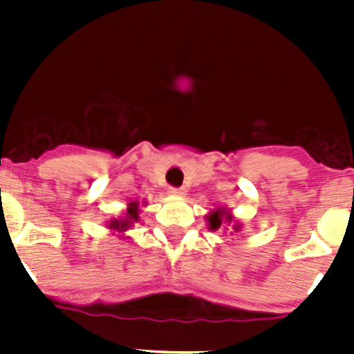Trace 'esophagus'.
<instances>
[{"mask_svg":"<svg viewBox=\"0 0 354 354\" xmlns=\"http://www.w3.org/2000/svg\"><path fill=\"white\" fill-rule=\"evenodd\" d=\"M168 193H170L171 196H184L186 195V187H170Z\"/></svg>","mask_w":354,"mask_h":354,"instance_id":"34e87169","label":"esophagus"}]
</instances>
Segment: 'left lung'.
<instances>
[{"label": "left lung", "instance_id": "left-lung-1", "mask_svg": "<svg viewBox=\"0 0 354 354\" xmlns=\"http://www.w3.org/2000/svg\"><path fill=\"white\" fill-rule=\"evenodd\" d=\"M207 223H209V228H211V230H218V228H221L223 225H230L234 232H239L241 230L239 221L234 220L232 212L225 207L214 209V211L207 216Z\"/></svg>", "mask_w": 354, "mask_h": 354}]
</instances>
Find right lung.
Returning <instances> with one entry per match:
<instances>
[{
	"mask_svg": "<svg viewBox=\"0 0 354 354\" xmlns=\"http://www.w3.org/2000/svg\"><path fill=\"white\" fill-rule=\"evenodd\" d=\"M138 220H140V204L138 202H129V204H127L126 212H124V216L109 220L108 228L109 230H113V232L124 234V232H127V230H129V228L133 227V225L136 223Z\"/></svg>",
	"mask_w": 354,
	"mask_h": 354,
	"instance_id": "right-lung-1",
	"label": "right lung"
}]
</instances>
